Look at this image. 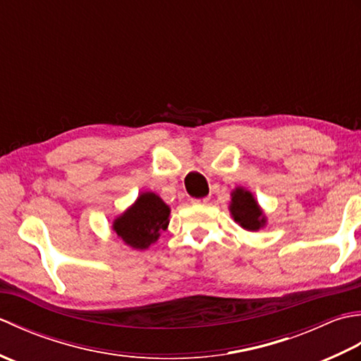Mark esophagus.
Returning a JSON list of instances; mask_svg holds the SVG:
<instances>
[{
	"instance_id": "1",
	"label": "esophagus",
	"mask_w": 361,
	"mask_h": 361,
	"mask_svg": "<svg viewBox=\"0 0 361 361\" xmlns=\"http://www.w3.org/2000/svg\"><path fill=\"white\" fill-rule=\"evenodd\" d=\"M209 202V197H203V198H192V204L195 206H203Z\"/></svg>"
}]
</instances>
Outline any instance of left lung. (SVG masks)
Instances as JSON below:
<instances>
[{
	"label": "left lung",
	"instance_id": "left-lung-1",
	"mask_svg": "<svg viewBox=\"0 0 361 361\" xmlns=\"http://www.w3.org/2000/svg\"><path fill=\"white\" fill-rule=\"evenodd\" d=\"M229 211H231L237 224L248 229V231H257L265 224V217L255 197L248 190H243L240 188H237L233 192Z\"/></svg>",
	"mask_w": 361,
	"mask_h": 361
}]
</instances>
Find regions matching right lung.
<instances>
[{"label":"right lung","instance_id":"obj_1","mask_svg":"<svg viewBox=\"0 0 361 361\" xmlns=\"http://www.w3.org/2000/svg\"><path fill=\"white\" fill-rule=\"evenodd\" d=\"M169 214V206L157 194L145 192L137 197L132 208L114 220L113 229L130 247L145 250L167 228Z\"/></svg>","mask_w":361,"mask_h":361}]
</instances>
